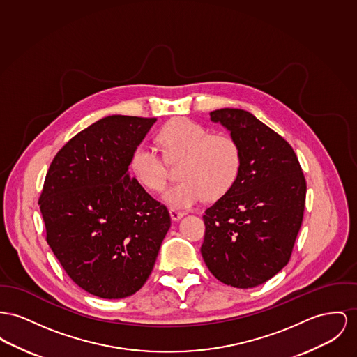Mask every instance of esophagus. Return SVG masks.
<instances>
[{
  "label": "esophagus",
  "instance_id": "34e87169",
  "mask_svg": "<svg viewBox=\"0 0 357 357\" xmlns=\"http://www.w3.org/2000/svg\"><path fill=\"white\" fill-rule=\"evenodd\" d=\"M169 213H170V218H172V220H180V219L184 216V213L177 211V210H174V208H170V210H169Z\"/></svg>",
  "mask_w": 357,
  "mask_h": 357
}]
</instances>
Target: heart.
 Listing matches in <instances>:
<instances>
[{"mask_svg": "<svg viewBox=\"0 0 357 357\" xmlns=\"http://www.w3.org/2000/svg\"><path fill=\"white\" fill-rule=\"evenodd\" d=\"M169 160L184 158L181 181L167 187L164 202L173 208H188L207 193L223 195L236 183L241 170V149L230 135H218L208 127L181 118L167 123L157 135ZM130 170L149 190H161L167 181L165 161L151 144H137L131 153Z\"/></svg>", "mask_w": 357, "mask_h": 357, "instance_id": "b5f03b06", "label": "heart"}]
</instances>
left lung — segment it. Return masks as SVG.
<instances>
[{"label": "left lung", "mask_w": 357, "mask_h": 357, "mask_svg": "<svg viewBox=\"0 0 357 357\" xmlns=\"http://www.w3.org/2000/svg\"><path fill=\"white\" fill-rule=\"evenodd\" d=\"M210 116L230 131L242 161L236 183L206 210L200 252L219 282L253 288L289 261L303 220L306 180L289 143L250 112L223 108Z\"/></svg>", "instance_id": "obj_1"}]
</instances>
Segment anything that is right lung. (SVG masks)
Returning a JSON list of instances; mask_svg holds the SVG:
<instances>
[{
  "mask_svg": "<svg viewBox=\"0 0 357 357\" xmlns=\"http://www.w3.org/2000/svg\"><path fill=\"white\" fill-rule=\"evenodd\" d=\"M155 121L97 120L56 153L46 174L39 206L47 243L73 282L98 298L141 289L170 227L167 207L128 172Z\"/></svg>",
  "mask_w": 357,
  "mask_h": 357,
  "instance_id": "1",
  "label": "right lung"
}]
</instances>
